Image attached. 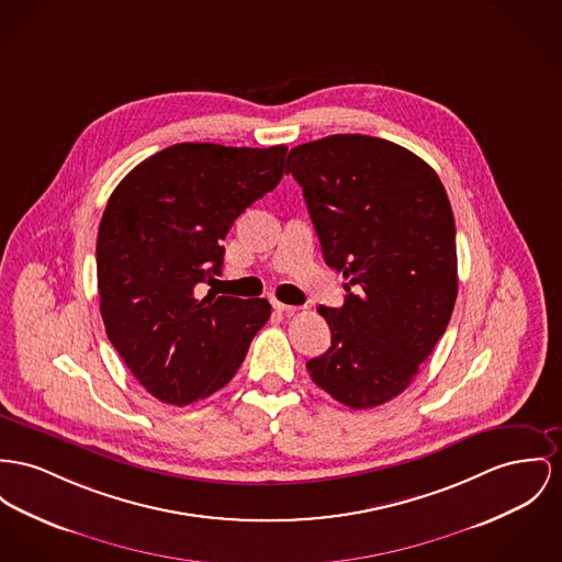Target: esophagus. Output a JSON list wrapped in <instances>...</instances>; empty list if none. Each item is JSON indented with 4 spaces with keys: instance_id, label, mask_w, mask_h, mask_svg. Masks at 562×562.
<instances>
[{
    "instance_id": "1",
    "label": "esophagus",
    "mask_w": 562,
    "mask_h": 562,
    "mask_svg": "<svg viewBox=\"0 0 562 562\" xmlns=\"http://www.w3.org/2000/svg\"><path fill=\"white\" fill-rule=\"evenodd\" d=\"M272 306H274V311H279V313H294V311H299V306L283 304V302H279V300H274V302H272Z\"/></svg>"
}]
</instances>
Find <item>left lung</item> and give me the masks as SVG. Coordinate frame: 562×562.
Segmentation results:
<instances>
[{"label": "left lung", "instance_id": "8db88e82", "mask_svg": "<svg viewBox=\"0 0 562 562\" xmlns=\"http://www.w3.org/2000/svg\"><path fill=\"white\" fill-rule=\"evenodd\" d=\"M288 172L324 260L347 279L345 304L317 308L333 345L306 371L338 403L373 409L407 390L448 328L458 296L448 193L412 150L362 134L294 147Z\"/></svg>", "mask_w": 562, "mask_h": 562}]
</instances>
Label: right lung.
Instances as JSON below:
<instances>
[{
    "label": "right lung",
    "instance_id": "right-lung-1",
    "mask_svg": "<svg viewBox=\"0 0 562 562\" xmlns=\"http://www.w3.org/2000/svg\"><path fill=\"white\" fill-rule=\"evenodd\" d=\"M285 145L181 143L138 164L98 229V292L109 340L157 401L183 407L236 374L270 317L266 299H198L222 272L234 220L283 177Z\"/></svg>",
    "mask_w": 562,
    "mask_h": 562
}]
</instances>
